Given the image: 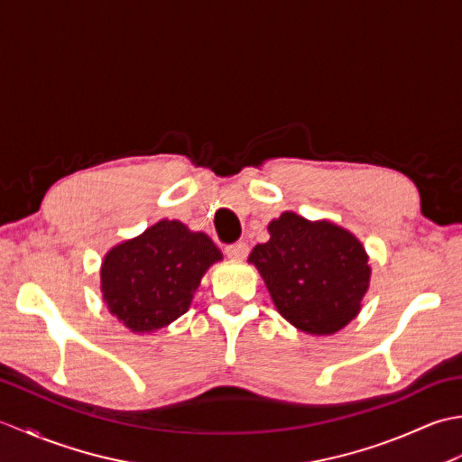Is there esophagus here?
<instances>
[{"mask_svg":"<svg viewBox=\"0 0 462 462\" xmlns=\"http://www.w3.org/2000/svg\"><path fill=\"white\" fill-rule=\"evenodd\" d=\"M248 252H250V248L246 242H236V244H230V246L224 248V254L230 260H244L248 256Z\"/></svg>","mask_w":462,"mask_h":462,"instance_id":"34e87169","label":"esophagus"}]
</instances>
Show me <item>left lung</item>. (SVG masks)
Returning <instances> with one entry per match:
<instances>
[{"mask_svg":"<svg viewBox=\"0 0 462 462\" xmlns=\"http://www.w3.org/2000/svg\"><path fill=\"white\" fill-rule=\"evenodd\" d=\"M270 240L252 250L283 319L311 336H329L357 316L369 288V256L351 232L328 220L283 212L268 226Z\"/></svg>","mask_w":462,"mask_h":462,"instance_id":"left-lung-1","label":"left lung"}]
</instances>
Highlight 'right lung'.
Returning <instances> with one entry per match:
<instances>
[{
  "mask_svg": "<svg viewBox=\"0 0 462 462\" xmlns=\"http://www.w3.org/2000/svg\"><path fill=\"white\" fill-rule=\"evenodd\" d=\"M220 250L179 220H161L106 252L101 291L106 308L134 333L166 328L182 313Z\"/></svg>",
  "mask_w": 462,
  "mask_h": 462,
  "instance_id": "obj_1",
  "label": "right lung"
}]
</instances>
